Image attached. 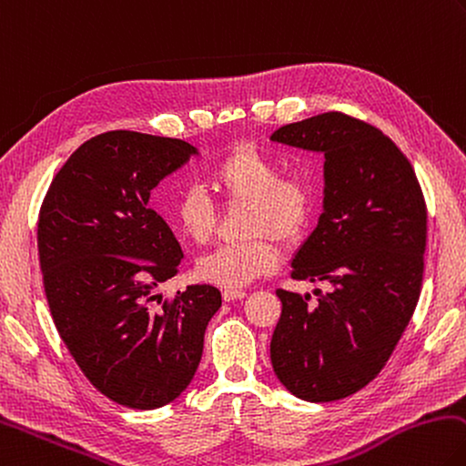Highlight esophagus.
<instances>
[{
	"label": "esophagus",
	"mask_w": 466,
	"mask_h": 466,
	"mask_svg": "<svg viewBox=\"0 0 466 466\" xmlns=\"http://www.w3.org/2000/svg\"><path fill=\"white\" fill-rule=\"evenodd\" d=\"M222 295H224L226 301H234V299H242L244 295H247V291H244V289H224Z\"/></svg>",
	"instance_id": "1"
}]
</instances>
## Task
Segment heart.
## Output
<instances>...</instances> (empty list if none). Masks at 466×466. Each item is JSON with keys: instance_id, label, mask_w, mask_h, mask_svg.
<instances>
[{"instance_id": "1", "label": "heart", "mask_w": 466, "mask_h": 466, "mask_svg": "<svg viewBox=\"0 0 466 466\" xmlns=\"http://www.w3.org/2000/svg\"><path fill=\"white\" fill-rule=\"evenodd\" d=\"M214 189L228 201H248L250 211L244 232L250 240L222 244L198 260L201 281L218 287H242L275 270L281 242L299 240L314 218L316 191L303 177H283L275 157L242 142L209 167ZM175 230L193 244H206L216 228L211 201L198 187H183L168 209Z\"/></svg>"}]
</instances>
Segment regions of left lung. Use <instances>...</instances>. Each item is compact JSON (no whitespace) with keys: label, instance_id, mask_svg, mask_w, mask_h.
<instances>
[{"label":"left lung","instance_id":"1","mask_svg":"<svg viewBox=\"0 0 466 466\" xmlns=\"http://www.w3.org/2000/svg\"><path fill=\"white\" fill-rule=\"evenodd\" d=\"M270 140L321 152L324 214L291 260L295 281L329 293L277 289L270 340L275 375L306 401H336L387 365L418 306L428 209L408 157L375 126L326 112L281 126Z\"/></svg>","mask_w":466,"mask_h":466}]
</instances>
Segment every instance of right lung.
Returning a JSON list of instances; mask_svg holds the SVG:
<instances>
[{
  "label": "right lung",
  "mask_w": 466,
  "mask_h": 466,
  "mask_svg": "<svg viewBox=\"0 0 466 466\" xmlns=\"http://www.w3.org/2000/svg\"><path fill=\"white\" fill-rule=\"evenodd\" d=\"M191 155L179 138L99 134L61 167L40 208L38 257L58 334L91 385L132 410L163 408L185 391L222 306L211 285L173 299L155 293L179 273L183 252L148 208L150 191Z\"/></svg>",
  "instance_id": "obj_1"
}]
</instances>
